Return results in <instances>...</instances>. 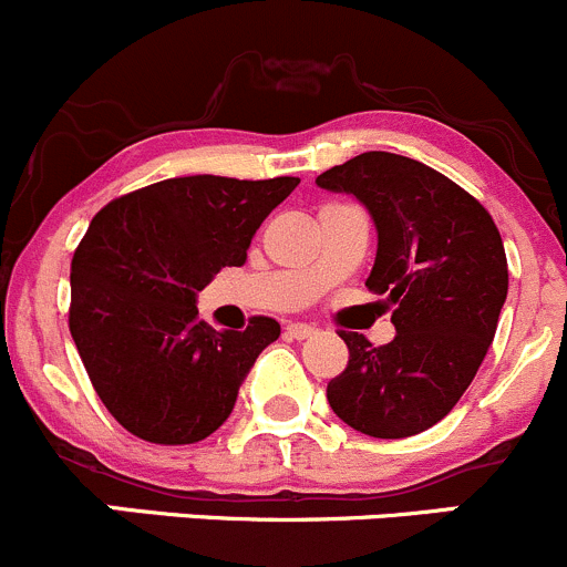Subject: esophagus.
Returning a JSON list of instances; mask_svg holds the SVG:
<instances>
[{"instance_id": "esophagus-1", "label": "esophagus", "mask_w": 567, "mask_h": 567, "mask_svg": "<svg viewBox=\"0 0 567 567\" xmlns=\"http://www.w3.org/2000/svg\"><path fill=\"white\" fill-rule=\"evenodd\" d=\"M285 334L293 337V340H307V337L316 334V329H312V326H307V323H288Z\"/></svg>"}]
</instances>
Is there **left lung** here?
Segmentation results:
<instances>
[{"instance_id": "left-lung-1", "label": "left lung", "mask_w": 567, "mask_h": 567, "mask_svg": "<svg viewBox=\"0 0 567 567\" xmlns=\"http://www.w3.org/2000/svg\"><path fill=\"white\" fill-rule=\"evenodd\" d=\"M351 194L379 233L368 288L398 329L375 348L340 331L348 368L326 386L331 411L364 436L405 439L453 411L494 342L507 257L488 210L436 169L370 151L316 177Z\"/></svg>"}]
</instances>
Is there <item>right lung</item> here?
<instances>
[{
	"mask_svg": "<svg viewBox=\"0 0 567 567\" xmlns=\"http://www.w3.org/2000/svg\"><path fill=\"white\" fill-rule=\"evenodd\" d=\"M299 177H169L95 214L71 262V337L95 392L128 433L194 444L230 416L274 318L244 331L199 320L197 293L244 266L257 227Z\"/></svg>",
	"mask_w": 567,
	"mask_h": 567,
	"instance_id": "add662e5",
	"label": "right lung"
}]
</instances>
